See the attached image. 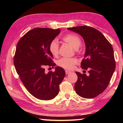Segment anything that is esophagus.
<instances>
[{
	"label": "esophagus",
	"mask_w": 123,
	"mask_h": 123,
	"mask_svg": "<svg viewBox=\"0 0 123 123\" xmlns=\"http://www.w3.org/2000/svg\"><path fill=\"white\" fill-rule=\"evenodd\" d=\"M66 74L67 75V74H70V73H71V72H70V71H69V70H66Z\"/></svg>",
	"instance_id": "esophagus-1"
}]
</instances>
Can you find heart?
<instances>
[{"label":"heart","mask_w":123,"mask_h":123,"mask_svg":"<svg viewBox=\"0 0 123 123\" xmlns=\"http://www.w3.org/2000/svg\"><path fill=\"white\" fill-rule=\"evenodd\" d=\"M62 39L70 44L75 49H78L81 44V40L78 35L74 34H69L62 37ZM59 44L56 39L51 41L49 45V50L54 56L59 54ZM57 65L66 69H72L75 64L77 63V60L75 58L63 57L58 60Z\"/></svg>","instance_id":"1"}]
</instances>
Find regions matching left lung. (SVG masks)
<instances>
[{
    "label": "left lung",
    "instance_id": "1",
    "mask_svg": "<svg viewBox=\"0 0 123 123\" xmlns=\"http://www.w3.org/2000/svg\"><path fill=\"white\" fill-rule=\"evenodd\" d=\"M68 29L80 35L86 44L81 67L88 69L89 75L76 72L78 80L75 90L84 98L96 97L107 88L115 70L113 48L104 35L92 27L80 26Z\"/></svg>",
    "mask_w": 123,
    "mask_h": 123
}]
</instances>
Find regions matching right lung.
Returning <instances> with one entry per match:
<instances>
[{"label": "right lung", "instance_id": "obj_1", "mask_svg": "<svg viewBox=\"0 0 123 123\" xmlns=\"http://www.w3.org/2000/svg\"><path fill=\"white\" fill-rule=\"evenodd\" d=\"M60 33L59 29L36 28L26 32L17 44L13 60L16 72L29 92L38 99H54L65 76L60 67L55 72L45 73L46 66H55L49 45Z\"/></svg>", "mask_w": 123, "mask_h": 123}]
</instances>
